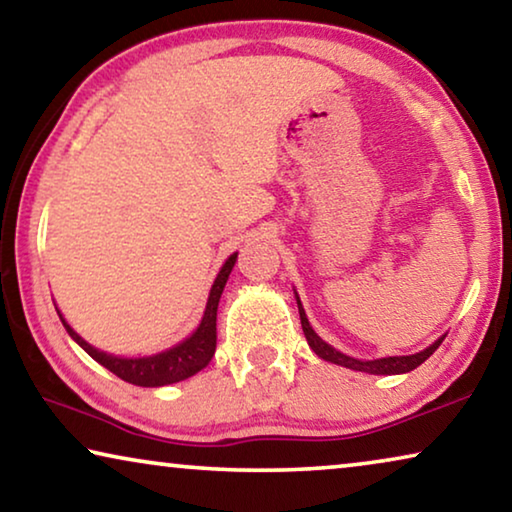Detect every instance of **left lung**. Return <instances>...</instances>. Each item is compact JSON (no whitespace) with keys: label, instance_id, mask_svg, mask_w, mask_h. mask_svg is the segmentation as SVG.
Instances as JSON below:
<instances>
[{"label":"left lung","instance_id":"8db88e82","mask_svg":"<svg viewBox=\"0 0 512 512\" xmlns=\"http://www.w3.org/2000/svg\"><path fill=\"white\" fill-rule=\"evenodd\" d=\"M296 303H299V315H301V326H303L305 340H308L312 352H315L319 358H324V361H331L335 365H345V368H349V370L368 372V375H402V372L414 370L423 361H427V358H430L434 352H437V347L446 338V335H444V338H439L437 342H434V345H430L418 354H411V356H388V358H377V361H358V358L340 354L338 349L326 345V342L319 338V335L312 331V326L308 324V317H305V310H303L301 301L296 299Z\"/></svg>","mask_w":512,"mask_h":512}]
</instances>
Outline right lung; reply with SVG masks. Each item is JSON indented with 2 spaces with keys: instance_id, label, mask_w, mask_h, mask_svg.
Here are the masks:
<instances>
[{
  "instance_id": "obj_1",
  "label": "right lung",
  "mask_w": 512,
  "mask_h": 512,
  "mask_svg": "<svg viewBox=\"0 0 512 512\" xmlns=\"http://www.w3.org/2000/svg\"><path fill=\"white\" fill-rule=\"evenodd\" d=\"M234 262H236V253L223 264V269H220L216 282H213L207 310H204L202 324L197 326V331L190 335V338L183 340L181 345L167 349V352H163V354L144 356V358H119V356L98 352L96 347H91L89 342L82 340L80 335L64 322V317L59 315V319L64 322L68 335H71V338L78 342V345L85 349V352L94 358V361L101 363L103 368H108L112 375H117L119 379H124V381H128V384H135V386L174 384V381L188 379V377H193L195 372L207 368L213 352H216L218 301H220V294H223L227 278H230Z\"/></svg>"
}]
</instances>
